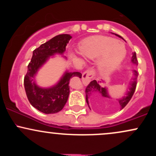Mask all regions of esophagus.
<instances>
[{
	"label": "esophagus",
	"instance_id": "34e87169",
	"mask_svg": "<svg viewBox=\"0 0 156 156\" xmlns=\"http://www.w3.org/2000/svg\"><path fill=\"white\" fill-rule=\"evenodd\" d=\"M94 73H93L92 70L91 69H88V70L85 71L82 75V81H83V84L87 85L89 82L91 81V80L92 79L93 76H94Z\"/></svg>",
	"mask_w": 156,
	"mask_h": 156
}]
</instances>
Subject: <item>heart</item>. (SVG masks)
I'll use <instances>...</instances> for the list:
<instances>
[{"mask_svg":"<svg viewBox=\"0 0 156 156\" xmlns=\"http://www.w3.org/2000/svg\"><path fill=\"white\" fill-rule=\"evenodd\" d=\"M80 51L91 60L99 58L98 67L103 74H109L120 65L126 55L123 44L105 36H93L80 43Z\"/></svg>","mask_w":156,"mask_h":156,"instance_id":"1","label":"heart"}]
</instances>
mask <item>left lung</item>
I'll return each instance as SVG.
<instances>
[{
    "label": "left lung",
    "mask_w": 156,
    "mask_h": 156,
    "mask_svg": "<svg viewBox=\"0 0 156 156\" xmlns=\"http://www.w3.org/2000/svg\"><path fill=\"white\" fill-rule=\"evenodd\" d=\"M117 37H121L120 36L116 34ZM131 62H133V64H137V58H136V53H133V56H132ZM134 76H135V78H133V80L130 83L129 87V91H128L126 93V96L123 97L122 98H120V99L118 100V102H119V105H120V108L122 109L126 106V105L129 103V101L131 99L132 96L133 95L134 92L136 90V79L137 77L139 76V73H138L136 71L134 70ZM95 95L98 98H103V99H107V98H110V96L108 95V90H107L106 87H102L99 85V83L97 82L96 80H92L86 88V101H87V104L89 105V98L91 95Z\"/></svg>",
    "instance_id": "obj_1"
}]
</instances>
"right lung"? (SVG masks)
<instances>
[{"instance_id":"obj_1","label":"right lung","mask_w":156,"mask_h":156,"mask_svg":"<svg viewBox=\"0 0 156 156\" xmlns=\"http://www.w3.org/2000/svg\"><path fill=\"white\" fill-rule=\"evenodd\" d=\"M72 38L69 34H59L50 39L33 51V55L28 65L24 78V87L27 98L32 106L44 114H55L62 110L69 94V80L73 77L81 78V73L66 71L58 83L50 88H42L34 81L39 69L55 53L62 54Z\"/></svg>"}]
</instances>
